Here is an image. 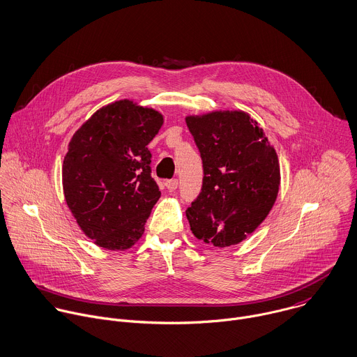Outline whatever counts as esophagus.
<instances>
[{
  "mask_svg": "<svg viewBox=\"0 0 357 357\" xmlns=\"http://www.w3.org/2000/svg\"><path fill=\"white\" fill-rule=\"evenodd\" d=\"M165 185H166L167 191L173 192V191H176V190H177V187H178V181H177L176 178H174V180H167V181L165 183Z\"/></svg>",
  "mask_w": 357,
  "mask_h": 357,
  "instance_id": "1",
  "label": "esophagus"
}]
</instances>
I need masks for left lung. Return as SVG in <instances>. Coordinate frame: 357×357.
<instances>
[{
  "mask_svg": "<svg viewBox=\"0 0 357 357\" xmlns=\"http://www.w3.org/2000/svg\"><path fill=\"white\" fill-rule=\"evenodd\" d=\"M204 163L202 190L185 211L192 234L215 247L241 243L269 215L280 185L275 148L243 110L185 117Z\"/></svg>",
  "mask_w": 357,
  "mask_h": 357,
  "instance_id": "8db88e82",
  "label": "left lung"
}]
</instances>
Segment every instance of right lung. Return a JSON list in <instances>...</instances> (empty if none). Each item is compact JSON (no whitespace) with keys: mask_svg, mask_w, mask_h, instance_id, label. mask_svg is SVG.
<instances>
[{"mask_svg":"<svg viewBox=\"0 0 357 357\" xmlns=\"http://www.w3.org/2000/svg\"><path fill=\"white\" fill-rule=\"evenodd\" d=\"M165 116L131 99L96 110L73 135L63 163L66 202L86 237L113 251L144 234L160 198L148 144Z\"/></svg>","mask_w":357,"mask_h":357,"instance_id":"right-lung-1","label":"right lung"}]
</instances>
